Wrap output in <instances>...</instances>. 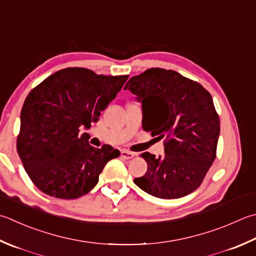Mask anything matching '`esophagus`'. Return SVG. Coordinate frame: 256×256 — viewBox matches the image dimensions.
I'll use <instances>...</instances> for the list:
<instances>
[{"label":"esophagus","instance_id":"obj_1","mask_svg":"<svg viewBox=\"0 0 256 256\" xmlns=\"http://www.w3.org/2000/svg\"><path fill=\"white\" fill-rule=\"evenodd\" d=\"M121 156L124 158V160H130L135 156V153L131 152V151H128V150H123V151L121 152Z\"/></svg>","mask_w":256,"mask_h":256}]
</instances>
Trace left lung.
<instances>
[{
	"label": "left lung",
	"instance_id": "left-lung-1",
	"mask_svg": "<svg viewBox=\"0 0 256 256\" xmlns=\"http://www.w3.org/2000/svg\"><path fill=\"white\" fill-rule=\"evenodd\" d=\"M124 90L142 101L145 131L164 138L163 156L141 154L148 171L134 183L166 200L195 191L216 156L220 118L211 94L193 80L160 68L131 78Z\"/></svg>",
	"mask_w": 256,
	"mask_h": 256
}]
</instances>
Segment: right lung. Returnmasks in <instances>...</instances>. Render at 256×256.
<instances>
[{
    "instance_id": "right-lung-1",
    "label": "right lung",
    "mask_w": 256,
    "mask_h": 256,
    "mask_svg": "<svg viewBox=\"0 0 256 256\" xmlns=\"http://www.w3.org/2000/svg\"><path fill=\"white\" fill-rule=\"evenodd\" d=\"M128 75H98L68 68L50 75L25 98L16 148L28 178L50 196L71 200L98 184L106 163L120 156L111 145L88 144L91 126L115 98Z\"/></svg>"
}]
</instances>
